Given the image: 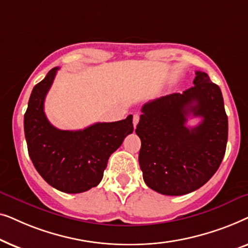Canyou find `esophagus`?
<instances>
[{"label": "esophagus", "instance_id": "1", "mask_svg": "<svg viewBox=\"0 0 248 248\" xmlns=\"http://www.w3.org/2000/svg\"><path fill=\"white\" fill-rule=\"evenodd\" d=\"M139 121H140V115H139V114H134V115H133V126H134V127H137Z\"/></svg>", "mask_w": 248, "mask_h": 248}]
</instances>
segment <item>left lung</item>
I'll return each mask as SVG.
<instances>
[{"instance_id": "obj_1", "label": "left lung", "mask_w": 248, "mask_h": 248, "mask_svg": "<svg viewBox=\"0 0 248 248\" xmlns=\"http://www.w3.org/2000/svg\"><path fill=\"white\" fill-rule=\"evenodd\" d=\"M194 86L144 104L135 133L141 139L139 162L149 187L164 195H184L218 170L228 140V117L220 88L196 71ZM189 114L201 117L194 128Z\"/></svg>"}]
</instances>
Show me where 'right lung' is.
I'll return each mask as SVG.
<instances>
[{"instance_id":"1","label":"right lung","mask_w":248,"mask_h":248,"mask_svg":"<svg viewBox=\"0 0 248 248\" xmlns=\"http://www.w3.org/2000/svg\"><path fill=\"white\" fill-rule=\"evenodd\" d=\"M57 70L54 67L33 87L23 121L25 135L29 157L39 175L54 188L76 194L99 184L110 155L133 132V116L79 131L53 126L44 103Z\"/></svg>"}]
</instances>
